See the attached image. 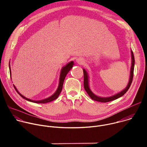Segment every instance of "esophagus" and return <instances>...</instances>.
<instances>
[{"mask_svg": "<svg viewBox=\"0 0 147 147\" xmlns=\"http://www.w3.org/2000/svg\"><path fill=\"white\" fill-rule=\"evenodd\" d=\"M76 61L77 62V63H78V64H80V65H82V64L84 63V61L83 59H81V58L77 59Z\"/></svg>", "mask_w": 147, "mask_h": 147, "instance_id": "34e87169", "label": "esophagus"}]
</instances>
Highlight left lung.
Returning a JSON list of instances; mask_svg holds the SVG:
<instances>
[{
    "label": "left lung",
    "mask_w": 147,
    "mask_h": 147,
    "mask_svg": "<svg viewBox=\"0 0 147 147\" xmlns=\"http://www.w3.org/2000/svg\"><path fill=\"white\" fill-rule=\"evenodd\" d=\"M131 58H132V63H131V71H130V80H129V82L128 83V85L126 87L124 90H123L121 92L113 95L110 97H108V98H102V97H99L98 96H96L95 94H94L90 90V88H89V86H88V74L86 72V71L83 69V73H84V89L86 91V92H87V94H88V95L90 96V97L96 101H98V102H108L109 101H112L113 100H115L120 97H121V96H123L125 92H126L129 89L131 82L133 81V73H134V63H135V60H134V54L133 52L131 51Z\"/></svg>",
    "instance_id": "8db88e82"
}]
</instances>
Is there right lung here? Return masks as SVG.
<instances>
[{"mask_svg": "<svg viewBox=\"0 0 147 147\" xmlns=\"http://www.w3.org/2000/svg\"><path fill=\"white\" fill-rule=\"evenodd\" d=\"M73 61H71L70 63H69L65 66L64 67H63V69H61V73H60V80H59V87H58V88L57 89L56 91L55 92V93L52 95L51 96H50L49 98H47V99H43V100H31V99H28L26 97H24V96H23L22 94H20L18 91H17V90L16 89V88L15 87V86L13 85V87L14 88V89L16 90V91H17V92L22 96V98H23L24 99L28 100V101H30V102H34V103H48V102H51L55 99H56V98H57V97L59 96V94H60L61 90H62V88H63V82H64V80H65V78L67 75V74L68 73V72L70 70V69L72 68L73 67ZM9 69H10V74L11 75V71H10V63H9Z\"/></svg>", "mask_w": 147, "mask_h": 147, "instance_id": "obj_1", "label": "right lung"}]
</instances>
